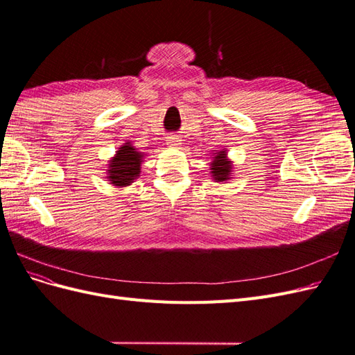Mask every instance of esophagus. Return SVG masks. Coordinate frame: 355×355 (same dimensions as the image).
<instances>
[{"instance_id":"esophagus-1","label":"esophagus","mask_w":355,"mask_h":355,"mask_svg":"<svg viewBox=\"0 0 355 355\" xmlns=\"http://www.w3.org/2000/svg\"><path fill=\"white\" fill-rule=\"evenodd\" d=\"M167 145H170V146H178V145H180L179 136H178V135H170V136L167 137Z\"/></svg>"}]
</instances>
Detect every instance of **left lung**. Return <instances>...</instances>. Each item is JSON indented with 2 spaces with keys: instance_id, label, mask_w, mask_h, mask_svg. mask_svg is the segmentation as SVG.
<instances>
[{
  "instance_id": "1",
  "label": "left lung",
  "mask_w": 355,
  "mask_h": 355,
  "mask_svg": "<svg viewBox=\"0 0 355 355\" xmlns=\"http://www.w3.org/2000/svg\"><path fill=\"white\" fill-rule=\"evenodd\" d=\"M231 161L227 158V151L222 149L219 153H214L213 161H211V178L216 182H225L228 180L231 176Z\"/></svg>"
}]
</instances>
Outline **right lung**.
<instances>
[{"instance_id":"1","label":"right lung","mask_w":355,"mask_h":355,"mask_svg":"<svg viewBox=\"0 0 355 355\" xmlns=\"http://www.w3.org/2000/svg\"><path fill=\"white\" fill-rule=\"evenodd\" d=\"M144 154L137 153V149L130 144L125 142L123 146L118 148L115 157L108 164V179L111 185L123 188L130 185L141 175Z\"/></svg>"}]
</instances>
